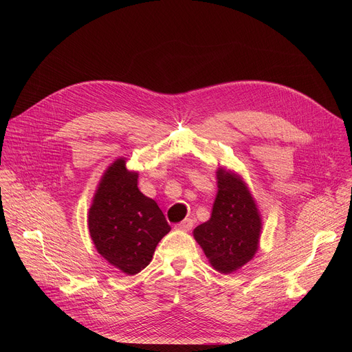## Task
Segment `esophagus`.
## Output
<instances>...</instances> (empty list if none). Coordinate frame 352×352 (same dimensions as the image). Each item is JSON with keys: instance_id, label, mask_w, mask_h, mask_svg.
Returning a JSON list of instances; mask_svg holds the SVG:
<instances>
[{"instance_id": "obj_1", "label": "esophagus", "mask_w": 352, "mask_h": 352, "mask_svg": "<svg viewBox=\"0 0 352 352\" xmlns=\"http://www.w3.org/2000/svg\"><path fill=\"white\" fill-rule=\"evenodd\" d=\"M193 227V220H190V219H185V220H182L181 223H178L177 226H175V230H179V231H189L190 228Z\"/></svg>"}]
</instances>
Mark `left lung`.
Listing matches in <instances>:
<instances>
[{"instance_id":"left-lung-1","label":"left lung","mask_w":352,"mask_h":352,"mask_svg":"<svg viewBox=\"0 0 352 352\" xmlns=\"http://www.w3.org/2000/svg\"><path fill=\"white\" fill-rule=\"evenodd\" d=\"M217 195L210 219L193 230L212 267L230 274L254 259L259 248L262 217L242 177L219 167Z\"/></svg>"}]
</instances>
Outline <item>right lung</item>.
<instances>
[{
  "label": "right lung",
  "mask_w": 352,
  "mask_h": 352,
  "mask_svg": "<svg viewBox=\"0 0 352 352\" xmlns=\"http://www.w3.org/2000/svg\"><path fill=\"white\" fill-rule=\"evenodd\" d=\"M138 171L126 159L111 163L100 178L87 216L90 238L97 252L128 276L153 259L162 238L170 232L163 212L138 188Z\"/></svg>",
  "instance_id": "obj_1"
}]
</instances>
